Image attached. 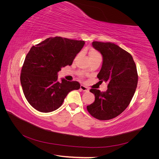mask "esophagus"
I'll use <instances>...</instances> for the list:
<instances>
[{
	"label": "esophagus",
	"mask_w": 159,
	"mask_h": 159,
	"mask_svg": "<svg viewBox=\"0 0 159 159\" xmlns=\"http://www.w3.org/2000/svg\"><path fill=\"white\" fill-rule=\"evenodd\" d=\"M80 89L81 91H89V89L87 87H85V86H84V85H80Z\"/></svg>",
	"instance_id": "obj_1"
}]
</instances>
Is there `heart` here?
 I'll return each instance as SVG.
<instances>
[{
  "instance_id": "1",
  "label": "heart",
  "mask_w": 159,
  "mask_h": 159,
  "mask_svg": "<svg viewBox=\"0 0 159 159\" xmlns=\"http://www.w3.org/2000/svg\"><path fill=\"white\" fill-rule=\"evenodd\" d=\"M89 57H90V60H93L94 59L98 58V57H102V56H101L100 53L98 50H96L94 48H91L89 51ZM79 74H80V75L82 76L84 74L82 73V72H80Z\"/></svg>"
}]
</instances>
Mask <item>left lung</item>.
Segmentation results:
<instances>
[{"label":"left lung","instance_id":"left-lung-1","mask_svg":"<svg viewBox=\"0 0 159 159\" xmlns=\"http://www.w3.org/2000/svg\"><path fill=\"white\" fill-rule=\"evenodd\" d=\"M93 47L103 56V64L98 78L108 83L106 91L91 89L95 102L87 106L91 116L109 120L128 107L137 86L138 74L132 56L111 42H93Z\"/></svg>","mask_w":159,"mask_h":159}]
</instances>
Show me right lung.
<instances>
[{
  "label": "right lung",
  "instance_id": "obj_1",
  "mask_svg": "<svg viewBox=\"0 0 159 159\" xmlns=\"http://www.w3.org/2000/svg\"><path fill=\"white\" fill-rule=\"evenodd\" d=\"M85 42L56 36L33 46L22 68L20 83L24 94L38 111L49 113L58 109L71 91L79 89L78 81H57L61 68L72 64Z\"/></svg>",
  "mask_w": 159,
  "mask_h": 159
}]
</instances>
